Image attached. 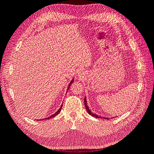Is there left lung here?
Instances as JSON below:
<instances>
[{
  "label": "left lung",
  "instance_id": "obj_1",
  "mask_svg": "<svg viewBox=\"0 0 154 154\" xmlns=\"http://www.w3.org/2000/svg\"><path fill=\"white\" fill-rule=\"evenodd\" d=\"M84 103H85V108H86V110L88 112V113L91 114L92 116H93V117H94L96 118H104L105 119H109L110 118H106V117H102V116H98L97 114H95L94 113H92L91 110L89 109V108H88V106H87V100H86V97H85V99H84Z\"/></svg>",
  "mask_w": 154,
  "mask_h": 154
}]
</instances>
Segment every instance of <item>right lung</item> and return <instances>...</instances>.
Segmentation results:
<instances>
[{
    "instance_id": "1",
    "label": "right lung",
    "mask_w": 154,
    "mask_h": 154,
    "mask_svg": "<svg viewBox=\"0 0 154 154\" xmlns=\"http://www.w3.org/2000/svg\"><path fill=\"white\" fill-rule=\"evenodd\" d=\"M73 81H74V80H72V81H71V82H70V83H69V87H68V88H67V91H68V89L69 88V87H70V86H71V85L72 84V83L73 82ZM62 105H63V103H62ZM62 105H61V107H60V108L58 110V111L57 112H56V113H54L53 115H52V116H49V118H45V119H50V118H53V117H54V116H56L57 115H58L60 112V111H61V109H62ZM43 119H40V121H41V120H43ZM37 120H39V119H37Z\"/></svg>"
}]
</instances>
